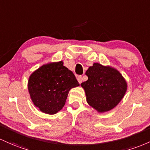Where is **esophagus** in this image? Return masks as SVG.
<instances>
[{
    "mask_svg": "<svg viewBox=\"0 0 150 150\" xmlns=\"http://www.w3.org/2000/svg\"><path fill=\"white\" fill-rule=\"evenodd\" d=\"M77 80H78L79 83H81V82H82V76H79L77 77Z\"/></svg>",
    "mask_w": 150,
    "mask_h": 150,
    "instance_id": "esophagus-1",
    "label": "esophagus"
}]
</instances>
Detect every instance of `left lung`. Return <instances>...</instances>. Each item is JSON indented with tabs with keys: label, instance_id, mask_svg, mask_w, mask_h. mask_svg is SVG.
<instances>
[{
	"label": "left lung",
	"instance_id": "obj_1",
	"mask_svg": "<svg viewBox=\"0 0 150 150\" xmlns=\"http://www.w3.org/2000/svg\"><path fill=\"white\" fill-rule=\"evenodd\" d=\"M86 81L81 83L86 101L98 112L113 109L123 98L127 83L118 70L110 66L93 63L86 71Z\"/></svg>",
	"mask_w": 150,
	"mask_h": 150
}]
</instances>
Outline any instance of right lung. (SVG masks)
Here are the masks:
<instances>
[{"instance_id": "add662e5", "label": "right lung", "mask_w": 150, "mask_h": 150, "mask_svg": "<svg viewBox=\"0 0 150 150\" xmlns=\"http://www.w3.org/2000/svg\"><path fill=\"white\" fill-rule=\"evenodd\" d=\"M79 86L71 71L64 66L63 61L50 62L31 74L28 88L33 104L39 110L54 115L64 106L72 88Z\"/></svg>"}]
</instances>
